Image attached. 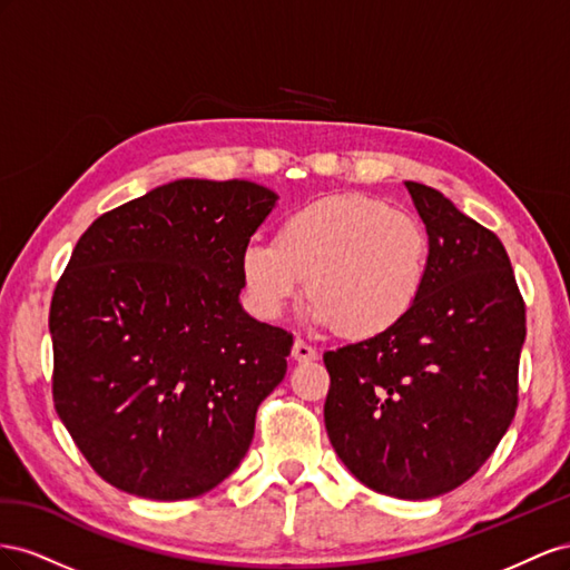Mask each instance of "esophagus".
I'll return each mask as SVG.
<instances>
[{
    "label": "esophagus",
    "mask_w": 570,
    "mask_h": 570,
    "mask_svg": "<svg viewBox=\"0 0 570 570\" xmlns=\"http://www.w3.org/2000/svg\"><path fill=\"white\" fill-rule=\"evenodd\" d=\"M291 355H294L298 363H307V361H315L317 351H315L311 344H305L303 338H296V341H294V351H291Z\"/></svg>",
    "instance_id": "1"
}]
</instances>
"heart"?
Segmentation results:
<instances>
[{"label":"heart","mask_w":570,"mask_h":570,"mask_svg":"<svg viewBox=\"0 0 570 570\" xmlns=\"http://www.w3.org/2000/svg\"><path fill=\"white\" fill-rule=\"evenodd\" d=\"M238 267L257 317H279L301 298L307 276L315 324L372 338L399 327L417 305L430 236L417 217L372 195H327L286 213L276 240H248Z\"/></svg>","instance_id":"obj_1"}]
</instances>
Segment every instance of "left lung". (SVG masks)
<instances>
[{"label":"left lung","instance_id":"left-lung-1","mask_svg":"<svg viewBox=\"0 0 570 570\" xmlns=\"http://www.w3.org/2000/svg\"><path fill=\"white\" fill-rule=\"evenodd\" d=\"M405 188L430 236L425 288L399 327L324 353V425L370 490L417 501L473 478L507 434L525 303L497 234L439 190Z\"/></svg>","mask_w":570,"mask_h":570}]
</instances>
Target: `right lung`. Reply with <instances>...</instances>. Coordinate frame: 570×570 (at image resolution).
<instances>
[{
	"instance_id": "right-lung-1",
	"label": "right lung",
	"mask_w": 570,
	"mask_h": 570,
	"mask_svg": "<svg viewBox=\"0 0 570 570\" xmlns=\"http://www.w3.org/2000/svg\"><path fill=\"white\" fill-rule=\"evenodd\" d=\"M276 198L238 178H178L78 238L50 305L52 396L117 490L193 499L246 456L294 346L238 303L240 250Z\"/></svg>"
}]
</instances>
